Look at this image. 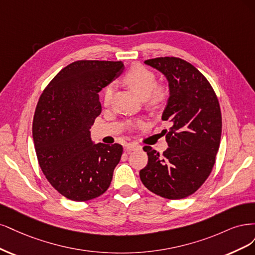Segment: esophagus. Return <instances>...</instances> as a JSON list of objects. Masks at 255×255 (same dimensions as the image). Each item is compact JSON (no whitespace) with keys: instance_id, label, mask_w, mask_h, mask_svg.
Returning a JSON list of instances; mask_svg holds the SVG:
<instances>
[{"instance_id":"esophagus-1","label":"esophagus","mask_w":255,"mask_h":255,"mask_svg":"<svg viewBox=\"0 0 255 255\" xmlns=\"http://www.w3.org/2000/svg\"><path fill=\"white\" fill-rule=\"evenodd\" d=\"M139 147H141V146L135 144V143H128L126 145V149L127 150H135V149H138Z\"/></svg>"}]
</instances>
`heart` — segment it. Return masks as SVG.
<instances>
[{
  "label": "heart",
  "mask_w": 255,
  "mask_h": 255,
  "mask_svg": "<svg viewBox=\"0 0 255 255\" xmlns=\"http://www.w3.org/2000/svg\"><path fill=\"white\" fill-rule=\"evenodd\" d=\"M124 83L142 100H145L151 106L162 104L167 96V89L157 86V78L154 74L141 64H134L129 69L124 77ZM114 92L113 85L105 89L104 104L109 105ZM137 125L141 122L136 123Z\"/></svg>",
  "instance_id": "heart-1"
}]
</instances>
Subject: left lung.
I'll return each instance as SVG.
<instances>
[{
    "mask_svg": "<svg viewBox=\"0 0 255 255\" xmlns=\"http://www.w3.org/2000/svg\"><path fill=\"white\" fill-rule=\"evenodd\" d=\"M166 78L169 96L162 114L171 127L164 130L168 148L160 155L145 146L148 163L139 171L143 184L155 195L182 199L203 184L215 164L221 136V113L210 83L194 65L176 57L144 61Z\"/></svg>",
    "mask_w": 255,
    "mask_h": 255,
    "instance_id": "obj_1",
    "label": "left lung"
}]
</instances>
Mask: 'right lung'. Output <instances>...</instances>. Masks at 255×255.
<instances>
[{"label": "right lung", "instance_id": "obj_1", "mask_svg": "<svg viewBox=\"0 0 255 255\" xmlns=\"http://www.w3.org/2000/svg\"><path fill=\"white\" fill-rule=\"evenodd\" d=\"M123 71L122 61H75L40 96L32 122L39 165L53 187L71 200L104 194L121 160L122 145L95 144L90 129L102 112L98 92Z\"/></svg>", "mask_w": 255, "mask_h": 255}]
</instances>
